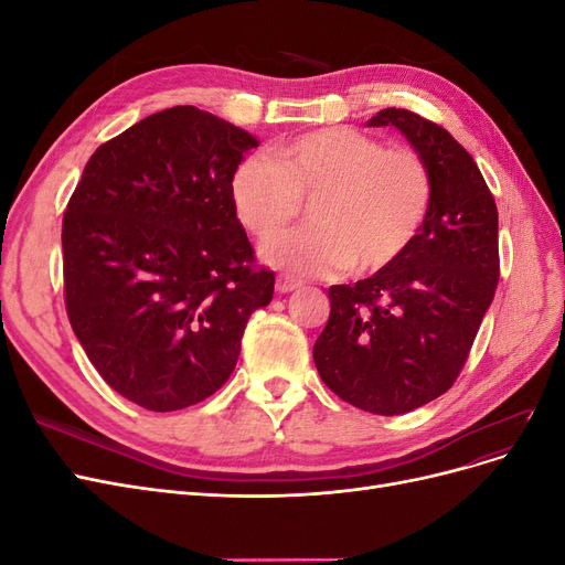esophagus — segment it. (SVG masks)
Masks as SVG:
<instances>
[{"instance_id": "34e87169", "label": "esophagus", "mask_w": 565, "mask_h": 565, "mask_svg": "<svg viewBox=\"0 0 565 565\" xmlns=\"http://www.w3.org/2000/svg\"><path fill=\"white\" fill-rule=\"evenodd\" d=\"M299 287H301V282L295 280V278H289V276H278V280H276V289L280 295L295 292V289H299Z\"/></svg>"}]
</instances>
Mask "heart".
I'll return each mask as SVG.
<instances>
[{"mask_svg": "<svg viewBox=\"0 0 565 565\" xmlns=\"http://www.w3.org/2000/svg\"><path fill=\"white\" fill-rule=\"evenodd\" d=\"M231 193L237 216L262 243L295 224L301 200L313 202V226L270 245L266 259L297 276H328L401 259L429 214L434 181L417 150L328 127L282 143L276 158L243 160Z\"/></svg>", "mask_w": 565, "mask_h": 565, "instance_id": "heart-1", "label": "heart"}]
</instances>
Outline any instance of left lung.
I'll list each match as a JSON object with an SVG mask.
<instances>
[{"instance_id": "8db88e82", "label": "left lung", "mask_w": 565, "mask_h": 565, "mask_svg": "<svg viewBox=\"0 0 565 565\" xmlns=\"http://www.w3.org/2000/svg\"><path fill=\"white\" fill-rule=\"evenodd\" d=\"M367 127H396L424 158L431 207L401 259L330 287L313 361L341 401L391 417L438 398L465 367L500 280L498 207L443 127L405 108H384Z\"/></svg>"}]
</instances>
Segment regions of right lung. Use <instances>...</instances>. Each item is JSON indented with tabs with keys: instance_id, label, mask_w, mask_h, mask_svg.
Returning <instances> with one entry per match:
<instances>
[{
	"instance_id": "obj_1",
	"label": "right lung",
	"mask_w": 565,
	"mask_h": 565,
	"mask_svg": "<svg viewBox=\"0 0 565 565\" xmlns=\"http://www.w3.org/2000/svg\"><path fill=\"white\" fill-rule=\"evenodd\" d=\"M249 131L174 106L100 146L63 216L65 306L84 353L152 413L226 384L247 320L273 299L231 183Z\"/></svg>"
}]
</instances>
